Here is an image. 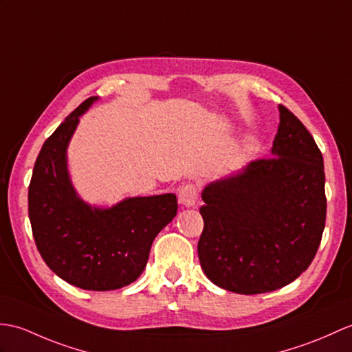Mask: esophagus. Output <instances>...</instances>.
<instances>
[{"instance_id": "esophagus-1", "label": "esophagus", "mask_w": 352, "mask_h": 352, "mask_svg": "<svg viewBox=\"0 0 352 352\" xmlns=\"http://www.w3.org/2000/svg\"><path fill=\"white\" fill-rule=\"evenodd\" d=\"M198 187L195 184H183L178 189V201L179 204H183L186 207H193L196 202H198Z\"/></svg>"}]
</instances>
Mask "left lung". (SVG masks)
<instances>
[{"mask_svg":"<svg viewBox=\"0 0 352 352\" xmlns=\"http://www.w3.org/2000/svg\"><path fill=\"white\" fill-rule=\"evenodd\" d=\"M279 113L272 157L202 190L201 267L217 287L244 296L296 280L314 261L325 226L322 154L291 111L279 104Z\"/></svg>","mask_w":352,"mask_h":352,"instance_id":"1","label":"left lung"}]
</instances>
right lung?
Masks as SVG:
<instances>
[{"mask_svg":"<svg viewBox=\"0 0 352 352\" xmlns=\"http://www.w3.org/2000/svg\"><path fill=\"white\" fill-rule=\"evenodd\" d=\"M89 97L46 139L28 187V216L46 265L88 291L127 287L142 274L151 244L177 214L174 193L126 198L112 207L85 202L73 187L67 146Z\"/></svg>","mask_w":352,"mask_h":352,"instance_id":"obj_1","label":"right lung"}]
</instances>
